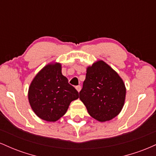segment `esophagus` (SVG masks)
<instances>
[{
    "mask_svg": "<svg viewBox=\"0 0 156 156\" xmlns=\"http://www.w3.org/2000/svg\"><path fill=\"white\" fill-rule=\"evenodd\" d=\"M76 89H77V91H78V92H79L80 91V89H81V87H80V86H79V85H78V86H76Z\"/></svg>",
    "mask_w": 156,
    "mask_h": 156,
    "instance_id": "34e87169",
    "label": "esophagus"
}]
</instances>
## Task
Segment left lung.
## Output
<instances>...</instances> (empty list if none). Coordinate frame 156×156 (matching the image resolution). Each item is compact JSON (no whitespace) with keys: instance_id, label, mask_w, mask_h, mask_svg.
Returning a JSON list of instances; mask_svg holds the SVG:
<instances>
[{"instance_id":"obj_1","label":"left lung","mask_w":156,"mask_h":156,"mask_svg":"<svg viewBox=\"0 0 156 156\" xmlns=\"http://www.w3.org/2000/svg\"><path fill=\"white\" fill-rule=\"evenodd\" d=\"M125 94L122 79L103 61L87 67L79 98L94 119L105 122L117 117L124 105Z\"/></svg>"}]
</instances>
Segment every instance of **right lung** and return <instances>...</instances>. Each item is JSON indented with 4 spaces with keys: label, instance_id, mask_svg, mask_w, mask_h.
Returning <instances> with one entry per match:
<instances>
[{
    "label": "right lung",
    "instance_id": "obj_1",
    "mask_svg": "<svg viewBox=\"0 0 156 156\" xmlns=\"http://www.w3.org/2000/svg\"><path fill=\"white\" fill-rule=\"evenodd\" d=\"M78 92L62 73V65L52 63L37 73L28 89V101L39 118L55 122L67 112Z\"/></svg>",
    "mask_w": 156,
    "mask_h": 156
}]
</instances>
